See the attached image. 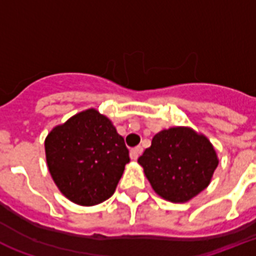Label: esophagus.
Masks as SVG:
<instances>
[{"mask_svg":"<svg viewBox=\"0 0 256 256\" xmlns=\"http://www.w3.org/2000/svg\"><path fill=\"white\" fill-rule=\"evenodd\" d=\"M142 152H144V148H140V146H136V148H134L132 152H130V158H132V160H136Z\"/></svg>","mask_w":256,"mask_h":256,"instance_id":"1","label":"esophagus"}]
</instances>
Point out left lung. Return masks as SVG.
<instances>
[{"mask_svg":"<svg viewBox=\"0 0 256 256\" xmlns=\"http://www.w3.org/2000/svg\"><path fill=\"white\" fill-rule=\"evenodd\" d=\"M218 156L206 136L190 128L158 132L138 158L156 194L166 200H190L210 184Z\"/></svg>","mask_w":256,"mask_h":256,"instance_id":"obj_1","label":"left lung"}]
</instances>
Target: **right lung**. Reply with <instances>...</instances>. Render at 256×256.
I'll list each match as a JSON object with an SVG mask.
<instances>
[{
  "label": "right lung",
  "instance_id": "1",
  "mask_svg": "<svg viewBox=\"0 0 256 256\" xmlns=\"http://www.w3.org/2000/svg\"><path fill=\"white\" fill-rule=\"evenodd\" d=\"M45 152L54 183L66 198L81 206L110 198L130 162L124 140L96 108L56 126L46 136Z\"/></svg>",
  "mask_w": 256,
  "mask_h": 256
}]
</instances>
